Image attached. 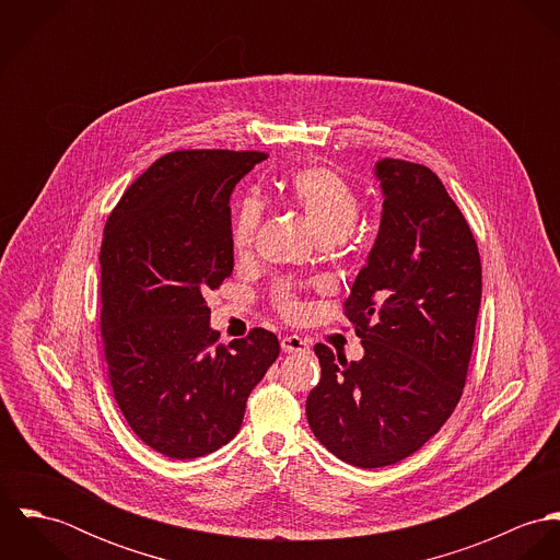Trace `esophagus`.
<instances>
[{
    "instance_id": "34e87169",
    "label": "esophagus",
    "mask_w": 560,
    "mask_h": 560,
    "mask_svg": "<svg viewBox=\"0 0 560 560\" xmlns=\"http://www.w3.org/2000/svg\"><path fill=\"white\" fill-rule=\"evenodd\" d=\"M280 347L284 353H302V351H308V340H304L302 336H284L280 340Z\"/></svg>"
}]
</instances>
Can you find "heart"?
<instances>
[{
    "label": "heart",
    "instance_id": "b5f03b06",
    "mask_svg": "<svg viewBox=\"0 0 560 560\" xmlns=\"http://www.w3.org/2000/svg\"><path fill=\"white\" fill-rule=\"evenodd\" d=\"M284 198L306 218L311 231L319 241H336L347 235L360 215V196L353 185L336 170L325 165H306L298 170L287 189ZM262 218V202L254 196L240 200L233 213L231 240L237 254L249 249ZM278 311L295 319L302 315V304L295 300L289 287L276 291Z\"/></svg>",
    "mask_w": 560,
    "mask_h": 560
}]
</instances>
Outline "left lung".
<instances>
[{
  "instance_id": "8db88e82",
  "label": "left lung",
  "mask_w": 560,
  "mask_h": 560,
  "mask_svg": "<svg viewBox=\"0 0 560 560\" xmlns=\"http://www.w3.org/2000/svg\"><path fill=\"white\" fill-rule=\"evenodd\" d=\"M384 207L377 240L355 276L345 317L364 358L315 345L319 384L306 400L320 444L358 468L416 453L462 399L480 308L475 235L435 172L375 163Z\"/></svg>"
}]
</instances>
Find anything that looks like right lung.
<instances>
[{
  "label": "right lung",
  "mask_w": 560,
  "mask_h": 560,
  "mask_svg": "<svg viewBox=\"0 0 560 560\" xmlns=\"http://www.w3.org/2000/svg\"><path fill=\"white\" fill-rule=\"evenodd\" d=\"M262 160L167 153L122 194L103 231L101 338L114 399L133 433L170 459L229 444L280 353L262 327L218 345L205 302L235 265L231 194Z\"/></svg>",
  "instance_id": "right-lung-1"
}]
</instances>
